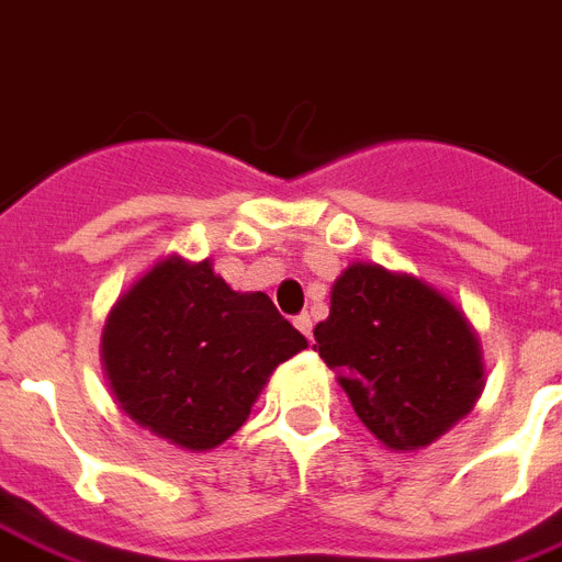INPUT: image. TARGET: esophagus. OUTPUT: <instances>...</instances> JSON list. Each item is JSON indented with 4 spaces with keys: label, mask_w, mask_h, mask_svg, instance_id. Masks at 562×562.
Returning a JSON list of instances; mask_svg holds the SVG:
<instances>
[{
    "label": "esophagus",
    "mask_w": 562,
    "mask_h": 562,
    "mask_svg": "<svg viewBox=\"0 0 562 562\" xmlns=\"http://www.w3.org/2000/svg\"><path fill=\"white\" fill-rule=\"evenodd\" d=\"M294 326L300 328V331H303V335L308 337V340H312V314H308V312L296 314V317H294Z\"/></svg>",
    "instance_id": "esophagus-1"
}]
</instances>
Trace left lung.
<instances>
[{
	"label": "left lung",
	"instance_id": "8db88e82",
	"mask_svg": "<svg viewBox=\"0 0 562 562\" xmlns=\"http://www.w3.org/2000/svg\"><path fill=\"white\" fill-rule=\"evenodd\" d=\"M355 413L390 450H418L471 413L485 386L482 349L462 308L413 273L355 262L314 328Z\"/></svg>",
	"mask_w": 562,
	"mask_h": 562
}]
</instances>
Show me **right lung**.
<instances>
[{
	"label": "right lung",
	"instance_id": "obj_1",
	"mask_svg": "<svg viewBox=\"0 0 562 562\" xmlns=\"http://www.w3.org/2000/svg\"><path fill=\"white\" fill-rule=\"evenodd\" d=\"M305 346L268 294L234 291L210 259L167 257L112 305L100 355L132 422L202 453L239 430L273 369Z\"/></svg>",
	"mask_w": 562,
	"mask_h": 562
}]
</instances>
